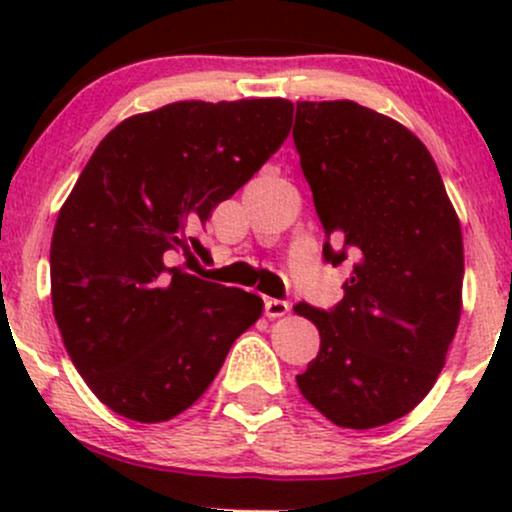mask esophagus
<instances>
[{
    "label": "esophagus",
    "instance_id": "esophagus-1",
    "mask_svg": "<svg viewBox=\"0 0 512 512\" xmlns=\"http://www.w3.org/2000/svg\"><path fill=\"white\" fill-rule=\"evenodd\" d=\"M289 303L286 301H276V298H267L264 301V315L269 317V320H276V317H284L289 313Z\"/></svg>",
    "mask_w": 512,
    "mask_h": 512
}]
</instances>
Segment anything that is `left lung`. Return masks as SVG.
Listing matches in <instances>:
<instances>
[{
	"instance_id": "obj_1",
	"label": "left lung",
	"mask_w": 512,
	"mask_h": 512,
	"mask_svg": "<svg viewBox=\"0 0 512 512\" xmlns=\"http://www.w3.org/2000/svg\"><path fill=\"white\" fill-rule=\"evenodd\" d=\"M293 142L322 228L325 260H351L334 310L298 303L320 351L301 395L354 431L402 419L436 385L462 313V228L416 134L354 101H298Z\"/></svg>"
}]
</instances>
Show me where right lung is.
<instances>
[{
  "mask_svg": "<svg viewBox=\"0 0 512 512\" xmlns=\"http://www.w3.org/2000/svg\"><path fill=\"white\" fill-rule=\"evenodd\" d=\"M286 98L178 101L127 117L98 144L50 245L64 349L105 407L139 424L190 409L262 298L168 264L204 255L195 231L289 137Z\"/></svg>",
  "mask_w": 512,
  "mask_h": 512,
  "instance_id": "obj_1",
  "label": "right lung"
}]
</instances>
